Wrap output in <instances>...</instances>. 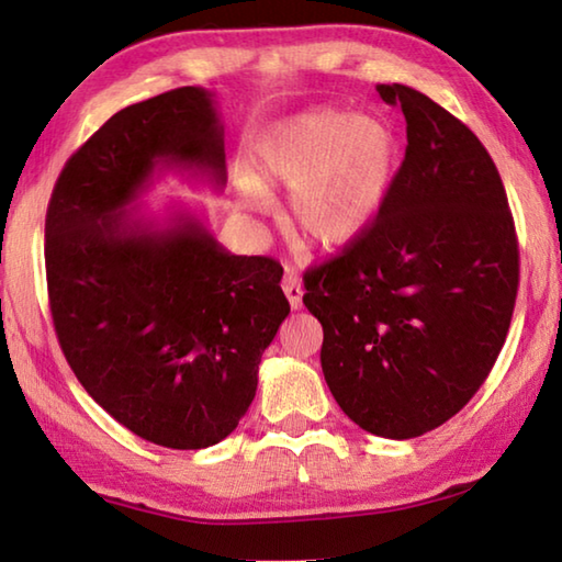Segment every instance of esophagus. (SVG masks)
<instances>
[{
  "label": "esophagus",
  "instance_id": "34e87169",
  "mask_svg": "<svg viewBox=\"0 0 562 562\" xmlns=\"http://www.w3.org/2000/svg\"><path fill=\"white\" fill-rule=\"evenodd\" d=\"M282 292H284V297L290 300V307L292 310H300L302 307V282H300V278L294 272H284V278H282Z\"/></svg>",
  "mask_w": 562,
  "mask_h": 562
}]
</instances>
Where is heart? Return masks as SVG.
<instances>
[{
	"label": "heart",
	"mask_w": 562,
	"mask_h": 562,
	"mask_svg": "<svg viewBox=\"0 0 562 562\" xmlns=\"http://www.w3.org/2000/svg\"><path fill=\"white\" fill-rule=\"evenodd\" d=\"M394 158V133L382 119L315 109L282 121L265 138L260 170L268 183L290 188L284 223L294 240L337 250L372 225ZM237 205L262 211V188L243 186Z\"/></svg>",
	"instance_id": "obj_1"
}]
</instances>
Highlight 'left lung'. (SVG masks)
I'll list each match as a JSON object with an SVG mask.
<instances>
[{
    "mask_svg": "<svg viewBox=\"0 0 562 562\" xmlns=\"http://www.w3.org/2000/svg\"><path fill=\"white\" fill-rule=\"evenodd\" d=\"M402 106L406 154L374 223L304 272L325 329L322 372L351 422L414 439L471 402L496 364L518 294V240L498 168L426 93L379 83Z\"/></svg>",
    "mask_w": 562,
    "mask_h": 562,
    "instance_id": "left-lung-1",
    "label": "left lung"
}]
</instances>
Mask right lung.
<instances>
[{
    "label": "right lung",
    "mask_w": 562,
    "mask_h": 562,
    "mask_svg": "<svg viewBox=\"0 0 562 562\" xmlns=\"http://www.w3.org/2000/svg\"><path fill=\"white\" fill-rule=\"evenodd\" d=\"M225 183L213 93L133 103L66 160L44 227L56 337L103 412L166 449H207L245 416L290 315L280 262L233 255L195 215L131 213L158 170Z\"/></svg>",
    "instance_id": "add662e5"
}]
</instances>
